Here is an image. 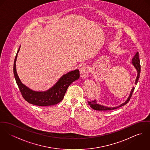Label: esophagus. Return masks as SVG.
I'll return each mask as SVG.
<instances>
[{
	"instance_id": "34e87169",
	"label": "esophagus",
	"mask_w": 150,
	"mask_h": 150,
	"mask_svg": "<svg viewBox=\"0 0 150 150\" xmlns=\"http://www.w3.org/2000/svg\"><path fill=\"white\" fill-rule=\"evenodd\" d=\"M80 75L81 79L86 78L88 75V69L87 67H81L80 69Z\"/></svg>"
}]
</instances>
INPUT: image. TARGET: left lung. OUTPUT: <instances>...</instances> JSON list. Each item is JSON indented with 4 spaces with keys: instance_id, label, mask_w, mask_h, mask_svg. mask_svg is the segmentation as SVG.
Segmentation results:
<instances>
[{
    "instance_id": "obj_1",
    "label": "left lung",
    "mask_w": 150,
    "mask_h": 150,
    "mask_svg": "<svg viewBox=\"0 0 150 150\" xmlns=\"http://www.w3.org/2000/svg\"><path fill=\"white\" fill-rule=\"evenodd\" d=\"M132 64L134 66L135 68L137 69V72H138L137 79H136L135 82V84H137V83H138L139 76H140V60H139V58L138 52H137L136 53L135 56L132 58ZM134 89H135V88H134V87H133L132 90H131V92H130V93H129V95L128 98H127V100L125 101V102H124L123 103L121 104L120 105H118L117 107H108L104 106V105H100V104L97 103V102H96V100H93V101H91V102H88V103L89 104V105L92 108H93V110H98V111H108V110H115L116 108H117L119 107H120L126 104L129 102V100H130V98H131V97L132 96V93L134 92Z\"/></svg>"
}]
</instances>
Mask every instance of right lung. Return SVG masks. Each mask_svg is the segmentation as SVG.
<instances>
[{
  "label": "right lung",
  "mask_w": 150,
  "mask_h": 150,
  "mask_svg": "<svg viewBox=\"0 0 150 150\" xmlns=\"http://www.w3.org/2000/svg\"><path fill=\"white\" fill-rule=\"evenodd\" d=\"M19 50L20 47L14 60L13 74L23 98L29 103L39 106L52 105L60 102L63 99L69 85L73 81L79 78V69L71 71L67 74L63 75L54 86L46 91H35L23 84L17 74L16 61Z\"/></svg>",
  "instance_id": "right-lung-1"
}]
</instances>
